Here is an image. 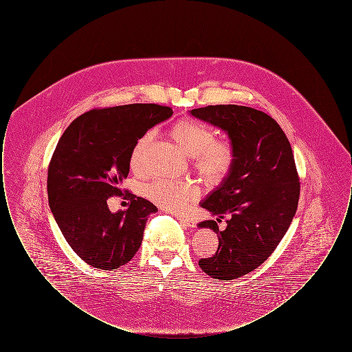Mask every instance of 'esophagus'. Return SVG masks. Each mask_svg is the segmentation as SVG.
<instances>
[{"label":"esophagus","mask_w":352,"mask_h":352,"mask_svg":"<svg viewBox=\"0 0 352 352\" xmlns=\"http://www.w3.org/2000/svg\"><path fill=\"white\" fill-rule=\"evenodd\" d=\"M178 221L181 223V226L188 227V228H194L197 226V221L194 219L184 218V217H177Z\"/></svg>","instance_id":"esophagus-1"}]
</instances>
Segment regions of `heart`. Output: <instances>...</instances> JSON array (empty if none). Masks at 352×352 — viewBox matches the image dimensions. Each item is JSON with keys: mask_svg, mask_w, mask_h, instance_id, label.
I'll use <instances>...</instances> for the list:
<instances>
[{"mask_svg": "<svg viewBox=\"0 0 352 352\" xmlns=\"http://www.w3.org/2000/svg\"><path fill=\"white\" fill-rule=\"evenodd\" d=\"M171 140L186 155L191 157L192 166L210 184H218L227 178L234 164V151L227 141H215L214 132L194 120H179L168 131ZM153 141V133L142 134L131 151V168L142 173L146 151ZM145 195L164 210L181 214L197 199L198 190L194 184L158 179L145 187Z\"/></svg>", "mask_w": 352, "mask_h": 352, "instance_id": "obj_1", "label": "heart"}]
</instances>
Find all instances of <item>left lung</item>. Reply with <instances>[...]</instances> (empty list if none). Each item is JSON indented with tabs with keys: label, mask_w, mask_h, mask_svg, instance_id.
Instances as JSON below:
<instances>
[{
	"label": "left lung",
	"mask_w": 352,
	"mask_h": 352,
	"mask_svg": "<svg viewBox=\"0 0 352 352\" xmlns=\"http://www.w3.org/2000/svg\"><path fill=\"white\" fill-rule=\"evenodd\" d=\"M190 115L221 129L234 151L231 173L212 190L201 207L229 219L218 230L206 220L199 228L219 234L212 257L199 267L217 280H234L260 267L276 250L296 215L300 179L289 140L267 113L243 105H208Z\"/></svg>",
	"instance_id": "obj_1"
}]
</instances>
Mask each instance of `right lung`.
Listing matches in <instances>:
<instances>
[{"label": "right lung", "instance_id": "add662e5", "mask_svg": "<svg viewBox=\"0 0 352 352\" xmlns=\"http://www.w3.org/2000/svg\"><path fill=\"white\" fill-rule=\"evenodd\" d=\"M171 116V108L157 104L118 105L84 113L62 134L49 166V206L69 247L87 264L118 269L138 251L157 207L128 192L129 208L111 212L108 201L124 195L135 141Z\"/></svg>", "mask_w": 352, "mask_h": 352}]
</instances>
